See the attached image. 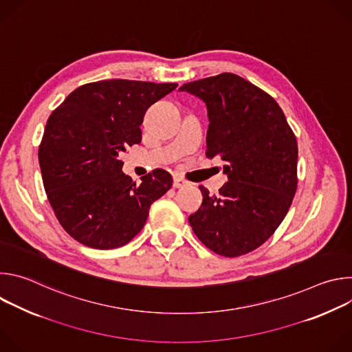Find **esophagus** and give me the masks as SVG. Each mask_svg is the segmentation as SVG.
<instances>
[{
  "instance_id": "1",
  "label": "esophagus",
  "mask_w": 352,
  "mask_h": 352,
  "mask_svg": "<svg viewBox=\"0 0 352 352\" xmlns=\"http://www.w3.org/2000/svg\"><path fill=\"white\" fill-rule=\"evenodd\" d=\"M174 188H185V186H188L189 185V182H186V181H184L182 178H179V177H174Z\"/></svg>"
}]
</instances>
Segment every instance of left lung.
<instances>
[{
    "label": "left lung",
    "mask_w": 352,
    "mask_h": 352,
    "mask_svg": "<svg viewBox=\"0 0 352 352\" xmlns=\"http://www.w3.org/2000/svg\"><path fill=\"white\" fill-rule=\"evenodd\" d=\"M206 104V156L221 157L228 182L204 202L189 224L213 252L235 258L267 241L284 220L296 190V139L276 100L235 74L179 87Z\"/></svg>",
    "instance_id": "obj_1"
}]
</instances>
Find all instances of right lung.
<instances>
[{"label": "right lung", "mask_w": 352, "mask_h": 352, "mask_svg": "<svg viewBox=\"0 0 352 352\" xmlns=\"http://www.w3.org/2000/svg\"><path fill=\"white\" fill-rule=\"evenodd\" d=\"M177 83L109 79L74 90L50 116L38 147L44 189L60 224L94 249L128 243L148 209L173 185L157 168L136 185L122 173L121 152L140 143L146 110Z\"/></svg>", "instance_id": "right-lung-1"}]
</instances>
